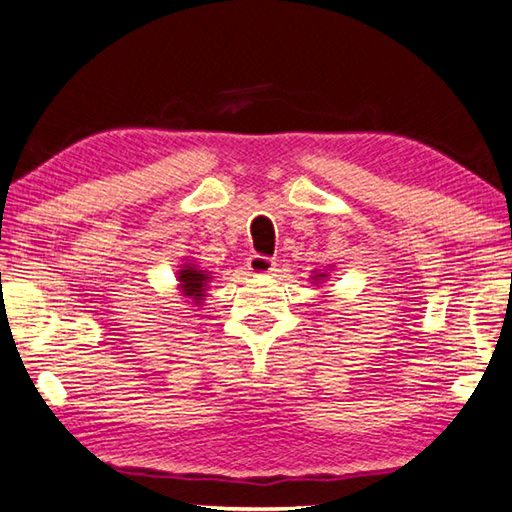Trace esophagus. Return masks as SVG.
Returning a JSON list of instances; mask_svg holds the SVG:
<instances>
[{
  "instance_id": "esophagus-1",
  "label": "esophagus",
  "mask_w": 512,
  "mask_h": 512,
  "mask_svg": "<svg viewBox=\"0 0 512 512\" xmlns=\"http://www.w3.org/2000/svg\"><path fill=\"white\" fill-rule=\"evenodd\" d=\"M246 266H248V271H250V273H255V275H264V273H271V271H275V259L255 253V255H250V257H248Z\"/></svg>"
}]
</instances>
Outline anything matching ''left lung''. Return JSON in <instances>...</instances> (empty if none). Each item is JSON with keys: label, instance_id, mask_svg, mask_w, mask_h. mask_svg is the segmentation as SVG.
<instances>
[{"label": "left lung", "instance_id": "1", "mask_svg": "<svg viewBox=\"0 0 512 512\" xmlns=\"http://www.w3.org/2000/svg\"><path fill=\"white\" fill-rule=\"evenodd\" d=\"M316 277H325V275H316Z\"/></svg>", "mask_w": 512, "mask_h": 512}]
</instances>
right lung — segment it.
<instances>
[{"instance_id":"add662e5","label":"right lung","mask_w":512,"mask_h":512,"mask_svg":"<svg viewBox=\"0 0 512 512\" xmlns=\"http://www.w3.org/2000/svg\"><path fill=\"white\" fill-rule=\"evenodd\" d=\"M178 280H180V289H183V293L187 298H192V302H201L203 296H205V284L210 277L205 275V271H198V268L194 264L185 266L183 271L178 273Z\"/></svg>"}]
</instances>
